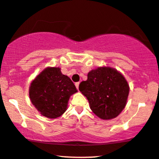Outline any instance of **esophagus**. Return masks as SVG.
<instances>
[{"mask_svg": "<svg viewBox=\"0 0 159 159\" xmlns=\"http://www.w3.org/2000/svg\"><path fill=\"white\" fill-rule=\"evenodd\" d=\"M79 84H80V83H79V82H76V83H75V87H76V89H79Z\"/></svg>", "mask_w": 159, "mask_h": 159, "instance_id": "esophagus-1", "label": "esophagus"}]
</instances>
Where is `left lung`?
Returning <instances> with one entry per match:
<instances>
[{"instance_id": "obj_1", "label": "left lung", "mask_w": 159, "mask_h": 159, "mask_svg": "<svg viewBox=\"0 0 159 159\" xmlns=\"http://www.w3.org/2000/svg\"><path fill=\"white\" fill-rule=\"evenodd\" d=\"M79 91L87 98L93 112L108 120L117 117L123 110L129 87L116 69L99 67L88 73L87 80L80 84Z\"/></svg>"}]
</instances>
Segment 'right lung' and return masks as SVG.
<instances>
[{
	"mask_svg": "<svg viewBox=\"0 0 159 159\" xmlns=\"http://www.w3.org/2000/svg\"><path fill=\"white\" fill-rule=\"evenodd\" d=\"M76 92L74 84L60 68L48 67L32 80L29 93L32 104L42 116L55 119L66 111L70 96Z\"/></svg>",
	"mask_w": 159,
	"mask_h": 159,
	"instance_id": "right-lung-1",
	"label": "right lung"
}]
</instances>
